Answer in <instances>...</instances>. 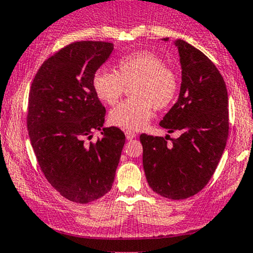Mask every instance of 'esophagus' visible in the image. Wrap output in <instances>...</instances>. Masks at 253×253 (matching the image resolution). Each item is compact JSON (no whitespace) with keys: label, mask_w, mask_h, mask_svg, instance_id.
<instances>
[{"label":"esophagus","mask_w":253,"mask_h":253,"mask_svg":"<svg viewBox=\"0 0 253 253\" xmlns=\"http://www.w3.org/2000/svg\"><path fill=\"white\" fill-rule=\"evenodd\" d=\"M136 136L135 132H133V130H126V138L128 139V140H132V139H134Z\"/></svg>","instance_id":"esophagus-1"}]
</instances>
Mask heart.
<instances>
[{"label":"heart","instance_id":"heart-1","mask_svg":"<svg viewBox=\"0 0 253 253\" xmlns=\"http://www.w3.org/2000/svg\"><path fill=\"white\" fill-rule=\"evenodd\" d=\"M129 85L132 98L110 110L109 120L121 128L136 130L149 123L153 108L164 110L173 103L179 77L161 57L144 51L121 57L115 64V72L100 69L92 76L95 94L107 104L117 103Z\"/></svg>","mask_w":253,"mask_h":253}]
</instances>
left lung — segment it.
<instances>
[{"instance_id": "obj_1", "label": "left lung", "mask_w": 253, "mask_h": 253, "mask_svg": "<svg viewBox=\"0 0 253 253\" xmlns=\"http://www.w3.org/2000/svg\"><path fill=\"white\" fill-rule=\"evenodd\" d=\"M164 40H168L165 38ZM182 65L179 97L161 121L178 138L143 133V165L155 193L171 200L194 196L213 176L228 138V95L214 63L184 40H176Z\"/></svg>"}]
</instances>
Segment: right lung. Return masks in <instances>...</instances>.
Returning a JSON list of instances; mask_svg holds the SVG:
<instances>
[{
    "label": "right lung",
    "mask_w": 253,
    "mask_h": 253,
    "mask_svg": "<svg viewBox=\"0 0 253 253\" xmlns=\"http://www.w3.org/2000/svg\"><path fill=\"white\" fill-rule=\"evenodd\" d=\"M107 42H71L46 59L32 82L27 128L40 170L65 199L88 203L112 189L124 132L102 128L106 108L92 76L113 51ZM95 129L103 138L89 140Z\"/></svg>",
    "instance_id": "add662e5"
}]
</instances>
